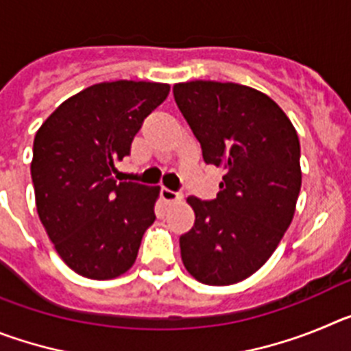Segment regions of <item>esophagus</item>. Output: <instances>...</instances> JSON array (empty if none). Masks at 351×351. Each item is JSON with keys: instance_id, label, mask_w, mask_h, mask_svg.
Instances as JSON below:
<instances>
[{"instance_id": "34e87169", "label": "esophagus", "mask_w": 351, "mask_h": 351, "mask_svg": "<svg viewBox=\"0 0 351 351\" xmlns=\"http://www.w3.org/2000/svg\"><path fill=\"white\" fill-rule=\"evenodd\" d=\"M161 200L167 204L179 202V200H182V195L178 193V191L169 190V188H161Z\"/></svg>"}]
</instances>
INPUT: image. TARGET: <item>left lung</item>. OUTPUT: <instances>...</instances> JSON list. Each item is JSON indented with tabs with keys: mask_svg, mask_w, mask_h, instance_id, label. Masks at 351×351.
I'll list each match as a JSON object with an SVG mask.
<instances>
[{
	"mask_svg": "<svg viewBox=\"0 0 351 351\" xmlns=\"http://www.w3.org/2000/svg\"><path fill=\"white\" fill-rule=\"evenodd\" d=\"M173 98L207 165L225 170L214 200L188 197L195 225L181 235V258L195 280L226 287L271 258L295 214L300 144L287 114L250 86L190 80Z\"/></svg>",
	"mask_w": 351,
	"mask_h": 351,
	"instance_id": "8db88e82",
	"label": "left lung"
}]
</instances>
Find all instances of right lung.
<instances>
[{"mask_svg":"<svg viewBox=\"0 0 351 351\" xmlns=\"http://www.w3.org/2000/svg\"><path fill=\"white\" fill-rule=\"evenodd\" d=\"M170 86L145 80L100 82L64 100L33 142L31 179L38 218L58 255L89 280L132 269L153 225L160 186L117 182L145 117Z\"/></svg>","mask_w":351,"mask_h":351,"instance_id":"obj_1","label":"right lung"}]
</instances>
